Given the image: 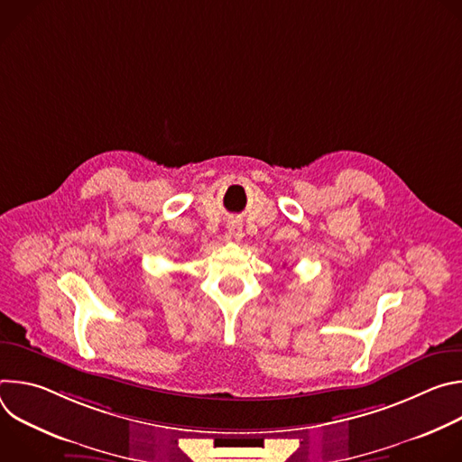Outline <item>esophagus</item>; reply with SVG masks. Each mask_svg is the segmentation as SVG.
<instances>
[{
    "instance_id": "obj_1",
    "label": "esophagus",
    "mask_w": 462,
    "mask_h": 462,
    "mask_svg": "<svg viewBox=\"0 0 462 462\" xmlns=\"http://www.w3.org/2000/svg\"><path fill=\"white\" fill-rule=\"evenodd\" d=\"M226 234H228V239H234V241H241V237H243V226H241V223L239 221H230L228 225H226Z\"/></svg>"
}]
</instances>
